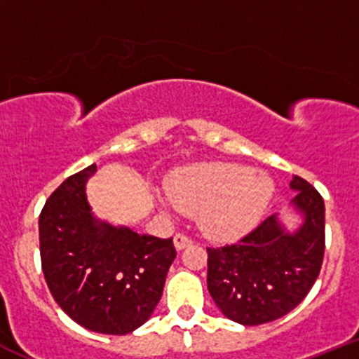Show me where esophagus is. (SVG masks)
Instances as JSON below:
<instances>
[{"label":"esophagus","instance_id":"esophagus-1","mask_svg":"<svg viewBox=\"0 0 359 359\" xmlns=\"http://www.w3.org/2000/svg\"><path fill=\"white\" fill-rule=\"evenodd\" d=\"M191 243H193V240L189 238V236H186V235H175L173 236V245H175V249L177 250H182V249H186V247H189Z\"/></svg>","mask_w":359,"mask_h":359}]
</instances>
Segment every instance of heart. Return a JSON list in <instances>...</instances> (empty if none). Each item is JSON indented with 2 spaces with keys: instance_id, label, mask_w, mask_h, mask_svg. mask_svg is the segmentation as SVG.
<instances>
[{
  "instance_id": "b5f03b06",
  "label": "heart",
  "mask_w": 359,
  "mask_h": 359,
  "mask_svg": "<svg viewBox=\"0 0 359 359\" xmlns=\"http://www.w3.org/2000/svg\"><path fill=\"white\" fill-rule=\"evenodd\" d=\"M177 210L200 215L201 229L214 240H233L252 229L273 196L270 177L249 166L210 163L177 172L166 182Z\"/></svg>"
}]
</instances>
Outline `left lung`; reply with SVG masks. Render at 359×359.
<instances>
[{
    "instance_id": "left-lung-1",
    "label": "left lung",
    "mask_w": 359,
    "mask_h": 359,
    "mask_svg": "<svg viewBox=\"0 0 359 359\" xmlns=\"http://www.w3.org/2000/svg\"><path fill=\"white\" fill-rule=\"evenodd\" d=\"M294 228L273 214L238 243L208 247L207 287L219 311L243 326L276 321L302 304L325 256V201L302 177L290 182Z\"/></svg>"
}]
</instances>
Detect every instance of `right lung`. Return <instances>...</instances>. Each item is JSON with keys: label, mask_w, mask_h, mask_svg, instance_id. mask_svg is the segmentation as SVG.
Here are the masks:
<instances>
[{"label": "right lung", "mask_w": 359, "mask_h": 359, "mask_svg": "<svg viewBox=\"0 0 359 359\" xmlns=\"http://www.w3.org/2000/svg\"><path fill=\"white\" fill-rule=\"evenodd\" d=\"M96 165L68 177L40 214V256L55 304L86 330L126 335L152 316L177 252L172 238L138 235L95 215L86 184Z\"/></svg>", "instance_id": "right-lung-1"}]
</instances>
